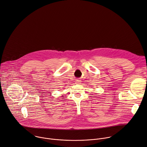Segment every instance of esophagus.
I'll return each instance as SVG.
<instances>
[{
  "mask_svg": "<svg viewBox=\"0 0 147 147\" xmlns=\"http://www.w3.org/2000/svg\"><path fill=\"white\" fill-rule=\"evenodd\" d=\"M76 81V84H80L81 83V81L80 80H77Z\"/></svg>",
  "mask_w": 147,
  "mask_h": 147,
  "instance_id": "34e87169",
  "label": "esophagus"
}]
</instances>
